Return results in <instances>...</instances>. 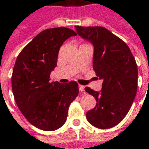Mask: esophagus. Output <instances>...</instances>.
<instances>
[{
    "instance_id": "esophagus-1",
    "label": "esophagus",
    "mask_w": 149,
    "mask_h": 149,
    "mask_svg": "<svg viewBox=\"0 0 149 149\" xmlns=\"http://www.w3.org/2000/svg\"><path fill=\"white\" fill-rule=\"evenodd\" d=\"M79 91L81 92H84L85 91V86L82 85H79Z\"/></svg>"
}]
</instances>
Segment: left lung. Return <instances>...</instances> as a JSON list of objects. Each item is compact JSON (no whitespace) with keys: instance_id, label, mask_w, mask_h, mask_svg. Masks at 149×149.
Here are the masks:
<instances>
[{"instance_id":"1","label":"left lung","mask_w":149,"mask_h":149,"mask_svg":"<svg viewBox=\"0 0 149 149\" xmlns=\"http://www.w3.org/2000/svg\"><path fill=\"white\" fill-rule=\"evenodd\" d=\"M77 33L94 46L93 69L103 80L101 92L86 87L95 97V108L86 119L98 129H110L123 120L135 98L138 68L128 45L101 26H75Z\"/></svg>"}]
</instances>
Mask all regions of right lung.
<instances>
[{"instance_id": "1", "label": "right lung", "mask_w": 149, "mask_h": 149, "mask_svg": "<svg viewBox=\"0 0 149 149\" xmlns=\"http://www.w3.org/2000/svg\"><path fill=\"white\" fill-rule=\"evenodd\" d=\"M75 35L66 27L43 30L16 58L11 77L15 100L27 120L39 130L54 131L63 125L70 104L78 95L77 81L50 82L60 47Z\"/></svg>"}]
</instances>
